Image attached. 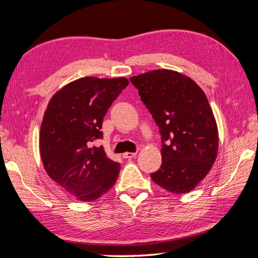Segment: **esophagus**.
<instances>
[{"label": "esophagus", "mask_w": 258, "mask_h": 258, "mask_svg": "<svg viewBox=\"0 0 258 258\" xmlns=\"http://www.w3.org/2000/svg\"><path fill=\"white\" fill-rule=\"evenodd\" d=\"M136 152H124V154L122 155V157L123 158H125V159H131V158H135L136 157Z\"/></svg>", "instance_id": "34e87169"}]
</instances>
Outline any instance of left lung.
<instances>
[{
    "instance_id": "left-lung-1",
    "label": "left lung",
    "mask_w": 258,
    "mask_h": 258,
    "mask_svg": "<svg viewBox=\"0 0 258 258\" xmlns=\"http://www.w3.org/2000/svg\"><path fill=\"white\" fill-rule=\"evenodd\" d=\"M161 135L162 164L151 179L167 191H191L212 169L218 129L206 94L177 71L161 69L130 78Z\"/></svg>"
}]
</instances>
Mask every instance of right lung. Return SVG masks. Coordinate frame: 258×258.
<instances>
[{
    "instance_id": "obj_1",
    "label": "right lung",
    "mask_w": 258,
    "mask_h": 258,
    "mask_svg": "<svg viewBox=\"0 0 258 258\" xmlns=\"http://www.w3.org/2000/svg\"><path fill=\"white\" fill-rule=\"evenodd\" d=\"M128 79L86 77L68 83L51 98L40 130V154L52 180L81 202L104 195L120 171L103 147L102 121Z\"/></svg>"
}]
</instances>
